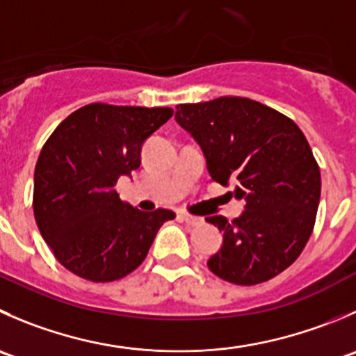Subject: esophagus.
Listing matches in <instances>:
<instances>
[{
    "instance_id": "obj_1",
    "label": "esophagus",
    "mask_w": 356,
    "mask_h": 356,
    "mask_svg": "<svg viewBox=\"0 0 356 356\" xmlns=\"http://www.w3.org/2000/svg\"><path fill=\"white\" fill-rule=\"evenodd\" d=\"M179 217H181L186 224H189V226H198V224H202V220H203L202 217L191 216V213H188V212H181L179 213Z\"/></svg>"
}]
</instances>
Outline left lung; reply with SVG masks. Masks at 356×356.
<instances>
[{"label": "left lung", "instance_id": "obj_1", "mask_svg": "<svg viewBox=\"0 0 356 356\" xmlns=\"http://www.w3.org/2000/svg\"><path fill=\"white\" fill-rule=\"evenodd\" d=\"M175 122L202 147L210 177L234 184L245 203L234 220L207 222L222 231L209 270L236 285H257L287 270L312 236L320 202V168L291 118L245 97L179 104Z\"/></svg>", "mask_w": 356, "mask_h": 356}]
</instances>
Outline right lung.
<instances>
[{"instance_id":"1","label":"right lung","mask_w":356,"mask_h":356,"mask_svg":"<svg viewBox=\"0 0 356 356\" xmlns=\"http://www.w3.org/2000/svg\"><path fill=\"white\" fill-rule=\"evenodd\" d=\"M170 108L88 104L44 143L34 170V219L57 261L90 282L137 270L161 224L175 213L122 202L115 184L140 167V149Z\"/></svg>"}]
</instances>
